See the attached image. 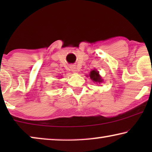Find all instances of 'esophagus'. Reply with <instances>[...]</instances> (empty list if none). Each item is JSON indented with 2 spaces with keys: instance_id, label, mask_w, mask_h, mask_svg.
Returning <instances> with one entry per match:
<instances>
[{
  "instance_id": "34e87169",
  "label": "esophagus",
  "mask_w": 152,
  "mask_h": 152,
  "mask_svg": "<svg viewBox=\"0 0 152 152\" xmlns=\"http://www.w3.org/2000/svg\"><path fill=\"white\" fill-rule=\"evenodd\" d=\"M70 70H71L72 72H77V68L75 67V65H70Z\"/></svg>"
}]
</instances>
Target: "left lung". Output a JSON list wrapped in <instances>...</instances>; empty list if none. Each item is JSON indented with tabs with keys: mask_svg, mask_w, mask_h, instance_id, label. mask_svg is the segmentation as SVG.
I'll list each match as a JSON object with an SVG mask.
<instances>
[{
	"mask_svg": "<svg viewBox=\"0 0 152 152\" xmlns=\"http://www.w3.org/2000/svg\"><path fill=\"white\" fill-rule=\"evenodd\" d=\"M89 76H90V78L92 80V81L96 83V84L97 83V84H100V83L103 82V80L102 79L101 76L99 75V72L97 71L96 69L91 70L90 72V75H89Z\"/></svg>",
	"mask_w": 152,
	"mask_h": 152,
	"instance_id": "1",
	"label": "left lung"
}]
</instances>
